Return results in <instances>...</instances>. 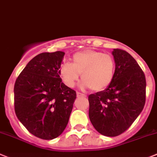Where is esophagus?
Wrapping results in <instances>:
<instances>
[{
  "mask_svg": "<svg viewBox=\"0 0 157 157\" xmlns=\"http://www.w3.org/2000/svg\"><path fill=\"white\" fill-rule=\"evenodd\" d=\"M77 98H86V97H87V95H85V94H82V93L77 92Z\"/></svg>",
  "mask_w": 157,
  "mask_h": 157,
  "instance_id": "34e87169",
  "label": "esophagus"
}]
</instances>
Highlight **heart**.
I'll use <instances>...</instances> for the list:
<instances>
[{"label":"heart","mask_w":157,"mask_h":157,"mask_svg":"<svg viewBox=\"0 0 157 157\" xmlns=\"http://www.w3.org/2000/svg\"><path fill=\"white\" fill-rule=\"evenodd\" d=\"M116 63L109 54L93 50L77 52L72 57V63H63L59 74L65 85L73 87L81 74V89L104 90L112 83L115 76Z\"/></svg>","instance_id":"1"}]
</instances>
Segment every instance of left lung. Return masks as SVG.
Wrapping results in <instances>:
<instances>
[{
	"instance_id": "left-lung-1",
	"label": "left lung",
	"mask_w": 157,
	"mask_h": 157,
	"mask_svg": "<svg viewBox=\"0 0 157 157\" xmlns=\"http://www.w3.org/2000/svg\"><path fill=\"white\" fill-rule=\"evenodd\" d=\"M115 76L104 91L88 96L89 118L102 135L115 137L128 130L143 109L145 74L129 53L113 49Z\"/></svg>"
}]
</instances>
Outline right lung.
<instances>
[{"instance_id":"1","label":"right lung","mask_w":157,"mask_h":157,"mask_svg":"<svg viewBox=\"0 0 157 157\" xmlns=\"http://www.w3.org/2000/svg\"><path fill=\"white\" fill-rule=\"evenodd\" d=\"M65 52H44L32 59L14 87L15 111L19 121L34 136L52 140L63 132L76 99L59 74Z\"/></svg>"}]
</instances>
